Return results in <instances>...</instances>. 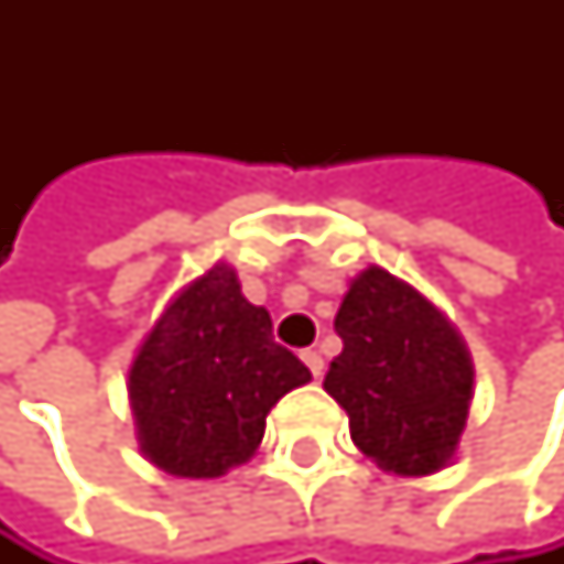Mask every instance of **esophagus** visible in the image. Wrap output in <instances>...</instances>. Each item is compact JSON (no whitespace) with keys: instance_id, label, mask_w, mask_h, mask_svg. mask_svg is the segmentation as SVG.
Returning a JSON list of instances; mask_svg holds the SVG:
<instances>
[{"instance_id":"obj_1","label":"esophagus","mask_w":564,"mask_h":564,"mask_svg":"<svg viewBox=\"0 0 564 564\" xmlns=\"http://www.w3.org/2000/svg\"><path fill=\"white\" fill-rule=\"evenodd\" d=\"M301 358H304V365L311 368V376H314V379H321V376H324V358H321L317 351H311V348H307V351H301Z\"/></svg>"}]
</instances>
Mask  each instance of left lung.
Masks as SVG:
<instances>
[{
	"label": "left lung",
	"mask_w": 564,
	"mask_h": 564,
	"mask_svg": "<svg viewBox=\"0 0 564 564\" xmlns=\"http://www.w3.org/2000/svg\"><path fill=\"white\" fill-rule=\"evenodd\" d=\"M341 355L324 376L365 460L430 477L457 457L474 402L467 341L426 294L386 267H365L335 314Z\"/></svg>",
	"instance_id": "8db88e82"
}]
</instances>
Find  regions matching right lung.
Instances as JSON below:
<instances>
[{"mask_svg": "<svg viewBox=\"0 0 564 564\" xmlns=\"http://www.w3.org/2000/svg\"><path fill=\"white\" fill-rule=\"evenodd\" d=\"M307 382V365L273 341L267 307L250 304L219 260L165 304L134 351L138 446L172 477H223L260 449L270 409Z\"/></svg>", "mask_w": 564, "mask_h": 564, "instance_id": "1", "label": "right lung"}]
</instances>
